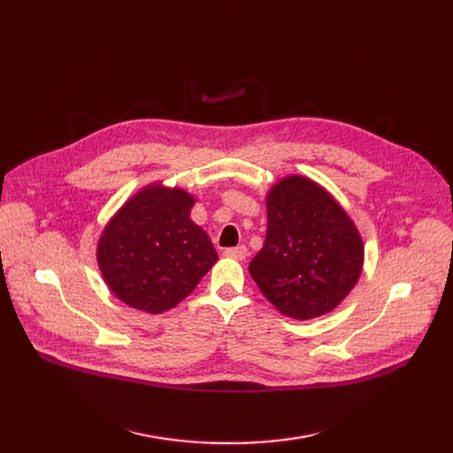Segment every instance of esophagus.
<instances>
[{
	"label": "esophagus",
	"instance_id": "1",
	"mask_svg": "<svg viewBox=\"0 0 453 453\" xmlns=\"http://www.w3.org/2000/svg\"><path fill=\"white\" fill-rule=\"evenodd\" d=\"M224 253H226V257H231V258H236V260H244V258L248 257V250H246V246L227 248Z\"/></svg>",
	"mask_w": 453,
	"mask_h": 453
}]
</instances>
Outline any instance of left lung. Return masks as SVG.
<instances>
[{"mask_svg":"<svg viewBox=\"0 0 453 453\" xmlns=\"http://www.w3.org/2000/svg\"><path fill=\"white\" fill-rule=\"evenodd\" d=\"M266 207V241L250 263L257 287L279 312L296 319L334 311L364 266V244L349 214L303 176L280 180Z\"/></svg>","mask_w":453,"mask_h":453,"instance_id":"left-lung-1","label":"left lung"}]
</instances>
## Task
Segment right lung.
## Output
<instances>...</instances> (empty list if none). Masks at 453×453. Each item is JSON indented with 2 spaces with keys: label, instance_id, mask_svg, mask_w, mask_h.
<instances>
[{
  "label": "right lung",
  "instance_id": "right-lung-1",
  "mask_svg": "<svg viewBox=\"0 0 453 453\" xmlns=\"http://www.w3.org/2000/svg\"><path fill=\"white\" fill-rule=\"evenodd\" d=\"M195 198L181 188L147 187L106 226L97 260L110 290L150 314L176 306L217 263L207 233L190 220Z\"/></svg>",
  "mask_w": 453,
  "mask_h": 453
}]
</instances>
